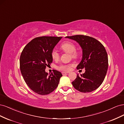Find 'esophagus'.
Returning <instances> with one entry per match:
<instances>
[{
	"label": "esophagus",
	"mask_w": 124,
	"mask_h": 124,
	"mask_svg": "<svg viewBox=\"0 0 124 124\" xmlns=\"http://www.w3.org/2000/svg\"><path fill=\"white\" fill-rule=\"evenodd\" d=\"M68 73H69V72H62V75H64V74H68Z\"/></svg>",
	"instance_id": "obj_1"
}]
</instances>
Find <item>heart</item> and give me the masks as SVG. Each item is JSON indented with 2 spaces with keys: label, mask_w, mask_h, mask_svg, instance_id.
Segmentation results:
<instances>
[{
  "label": "heart",
  "mask_w": 124,
  "mask_h": 124,
  "mask_svg": "<svg viewBox=\"0 0 124 124\" xmlns=\"http://www.w3.org/2000/svg\"><path fill=\"white\" fill-rule=\"evenodd\" d=\"M62 49L67 53L71 54L72 57L73 58H77L78 57V54L76 53L77 47L75 45L70 42H66L63 43L61 46ZM52 57L53 59L57 60L59 58V55L57 50H54L52 52ZM73 64L69 65H61L57 67V68L59 70L63 71H69L71 69V67H72Z\"/></svg>",
  "instance_id": "1"
}]
</instances>
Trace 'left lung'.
<instances>
[{
    "mask_svg": "<svg viewBox=\"0 0 124 124\" xmlns=\"http://www.w3.org/2000/svg\"><path fill=\"white\" fill-rule=\"evenodd\" d=\"M80 45L82 58L77 69L85 68L84 73L78 74L72 82L73 87L82 93H89L98 88L104 79L108 68V57L106 49L99 41L84 35L68 36Z\"/></svg>",
    "mask_w": 124,
    "mask_h": 124,
    "instance_id": "left-lung-1",
    "label": "left lung"
}]
</instances>
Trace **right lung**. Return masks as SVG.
<instances>
[{"mask_svg": "<svg viewBox=\"0 0 124 124\" xmlns=\"http://www.w3.org/2000/svg\"><path fill=\"white\" fill-rule=\"evenodd\" d=\"M62 37L43 36L37 37L24 48L20 59L21 73L28 87L41 95L49 94L57 88L61 72L54 70L48 75L46 66L53 62L52 52Z\"/></svg>", "mask_w": 124, "mask_h": 124, "instance_id": "right-lung-1", "label": "right lung"}]
</instances>
